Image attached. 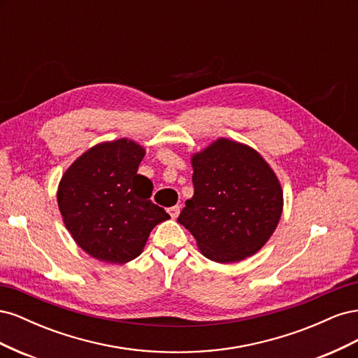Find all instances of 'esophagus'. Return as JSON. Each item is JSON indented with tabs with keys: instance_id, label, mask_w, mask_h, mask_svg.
<instances>
[{
	"instance_id": "34e87169",
	"label": "esophagus",
	"mask_w": 358,
	"mask_h": 358,
	"mask_svg": "<svg viewBox=\"0 0 358 358\" xmlns=\"http://www.w3.org/2000/svg\"><path fill=\"white\" fill-rule=\"evenodd\" d=\"M169 215L171 216V218L173 220H175V218H178V216H179V212H180V208H179V206H173V208H170L169 210Z\"/></svg>"
}]
</instances>
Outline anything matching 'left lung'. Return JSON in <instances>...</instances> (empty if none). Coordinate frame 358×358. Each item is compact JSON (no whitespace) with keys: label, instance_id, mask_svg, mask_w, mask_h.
I'll return each instance as SVG.
<instances>
[{"label":"left lung","instance_id":"8db88e82","mask_svg":"<svg viewBox=\"0 0 358 358\" xmlns=\"http://www.w3.org/2000/svg\"><path fill=\"white\" fill-rule=\"evenodd\" d=\"M194 196L178 222L200 252L229 264L257 254L275 233L284 191L273 169L249 145L218 137L191 155Z\"/></svg>","mask_w":358,"mask_h":358}]
</instances>
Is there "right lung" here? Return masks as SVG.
<instances>
[{"mask_svg": "<svg viewBox=\"0 0 358 358\" xmlns=\"http://www.w3.org/2000/svg\"><path fill=\"white\" fill-rule=\"evenodd\" d=\"M146 149L131 138L101 142L74 159L57 201L73 241L92 258L124 264L143 252L155 225L170 216L150 201L152 182L137 175Z\"/></svg>", "mask_w": 358, "mask_h": 358, "instance_id": "obj_1", "label": "right lung"}]
</instances>
